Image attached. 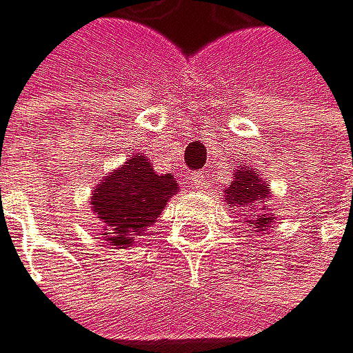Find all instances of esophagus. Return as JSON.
<instances>
[{
	"label": "esophagus",
	"mask_w": 353,
	"mask_h": 353,
	"mask_svg": "<svg viewBox=\"0 0 353 353\" xmlns=\"http://www.w3.org/2000/svg\"><path fill=\"white\" fill-rule=\"evenodd\" d=\"M191 184H193V188H197V191H201V188H206V175L203 173H193L191 175Z\"/></svg>",
	"instance_id": "obj_1"
}]
</instances>
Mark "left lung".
<instances>
[{"label": "left lung", "mask_w": 353, "mask_h": 353, "mask_svg": "<svg viewBox=\"0 0 353 353\" xmlns=\"http://www.w3.org/2000/svg\"><path fill=\"white\" fill-rule=\"evenodd\" d=\"M269 195V186L258 178V173L252 169H241L234 173V180L228 186L225 191V199L228 203H234V206H243L248 210L252 203H260L265 201V197ZM267 206L260 208V212H265ZM269 223H273V216L267 214H256V228H267Z\"/></svg>", "instance_id": "left-lung-1"}]
</instances>
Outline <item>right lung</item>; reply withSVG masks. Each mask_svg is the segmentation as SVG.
Instances as JSON below:
<instances>
[{"instance_id":"obj_1","label":"right lung","mask_w":353,"mask_h":353,"mask_svg":"<svg viewBox=\"0 0 353 353\" xmlns=\"http://www.w3.org/2000/svg\"><path fill=\"white\" fill-rule=\"evenodd\" d=\"M175 193L178 182L173 175H158L150 160L139 154L101 180L90 203L103 223L108 241L128 248L158 219L167 199Z\"/></svg>"}]
</instances>
